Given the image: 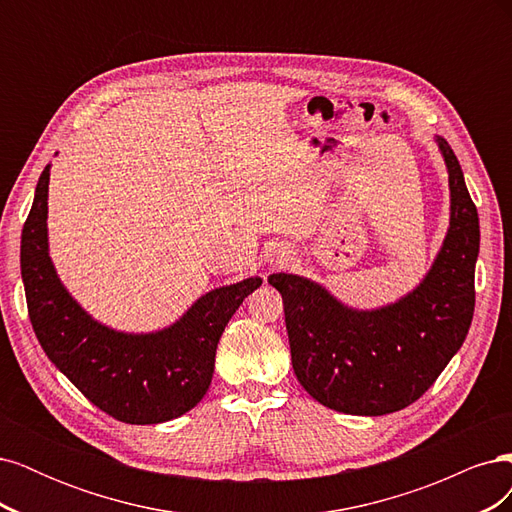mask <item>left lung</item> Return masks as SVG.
Returning a JSON list of instances; mask_svg holds the SVG:
<instances>
[{"label":"left lung","instance_id":"obj_1","mask_svg":"<svg viewBox=\"0 0 512 512\" xmlns=\"http://www.w3.org/2000/svg\"><path fill=\"white\" fill-rule=\"evenodd\" d=\"M433 141L446 164L451 218L429 271L404 297L359 309L309 277L269 275L284 301L294 376L335 412L382 416L414 404L472 324L478 213L451 145Z\"/></svg>","mask_w":512,"mask_h":512}]
</instances>
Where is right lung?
I'll list each match as a JSON object with an SVG mask.
<instances>
[{
	"label": "right lung",
	"instance_id": "add662e5",
	"mask_svg": "<svg viewBox=\"0 0 512 512\" xmlns=\"http://www.w3.org/2000/svg\"><path fill=\"white\" fill-rule=\"evenodd\" d=\"M49 179L46 164L21 235V277L42 350L91 404L121 423L156 425L190 412L209 389L228 320L262 286V277L205 292L158 331L108 327L72 297L53 265L46 226Z\"/></svg>",
	"mask_w": 512,
	"mask_h": 512
}]
</instances>
